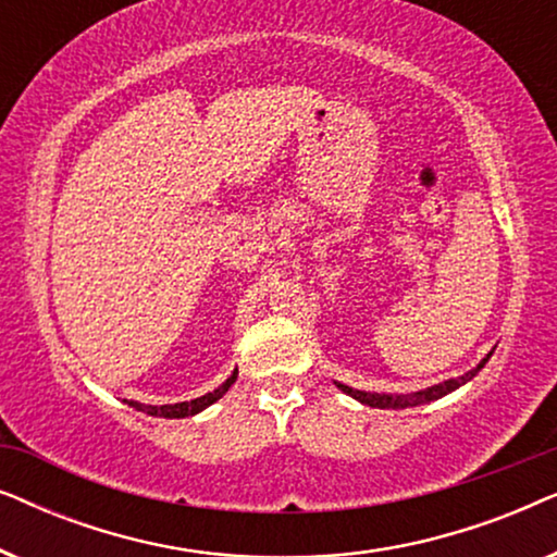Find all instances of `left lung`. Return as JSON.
<instances>
[{
  "mask_svg": "<svg viewBox=\"0 0 557 557\" xmlns=\"http://www.w3.org/2000/svg\"><path fill=\"white\" fill-rule=\"evenodd\" d=\"M490 357H492V355H486L484 360L479 362L474 370L467 372V375H461V377H456V380H446V383L433 385V387H425V391L413 393V395H377V393L352 391V387H347V385H342V383H337V387H342V391H345L347 395H352L355 400H360V403H364V406H370V408H410V406H421V403H431V400L444 398L446 393H451V391H456V387H459V385L469 383V380L474 377L476 372L484 368Z\"/></svg>",
  "mask_w": 557,
  "mask_h": 557,
  "instance_id": "left-lung-1",
  "label": "left lung"
}]
</instances>
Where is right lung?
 I'll list each match as a JSON object with an SVG mask.
<instances>
[{"mask_svg":"<svg viewBox=\"0 0 557 557\" xmlns=\"http://www.w3.org/2000/svg\"><path fill=\"white\" fill-rule=\"evenodd\" d=\"M235 377H238V370L233 372L231 377L225 380L223 385L218 387V391H212L208 395H202V398H195V400H185V403H174V406H144V403H136V400H128V406L141 410V413H149V416H159V418H187V416H195L205 410L208 406H212L218 398H223L227 393V387L235 383Z\"/></svg>","mask_w":557,"mask_h":557,"instance_id":"obj_1","label":"right lung"}]
</instances>
